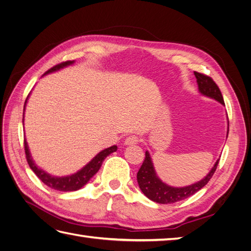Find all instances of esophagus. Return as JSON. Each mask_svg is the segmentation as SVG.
<instances>
[{
  "label": "esophagus",
  "mask_w": 251,
  "mask_h": 251,
  "mask_svg": "<svg viewBox=\"0 0 251 251\" xmlns=\"http://www.w3.org/2000/svg\"><path fill=\"white\" fill-rule=\"evenodd\" d=\"M139 137L138 136H136V135H131V136H128V137H126V141H125V143L126 144V146H132V144H136V143H138L139 142Z\"/></svg>",
  "instance_id": "esophagus-1"
}]
</instances>
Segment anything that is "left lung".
Listing matches in <instances>:
<instances>
[{"label": "left lung", "mask_w": 251, "mask_h": 251, "mask_svg": "<svg viewBox=\"0 0 251 251\" xmlns=\"http://www.w3.org/2000/svg\"><path fill=\"white\" fill-rule=\"evenodd\" d=\"M194 73L197 78V82H198L200 92L203 95L214 98V100L220 101L222 104H225L221 91H220L218 85L214 81V79L208 76V75H205L196 71ZM219 161L220 160L216 162L209 174L201 181L186 187L176 188L166 185L163 182L159 180V178L156 176L153 163L151 161V157L148 151H146V158H144L141 168L137 173V181L142 193L151 201L161 204L175 203L188 198V197H191L195 193L199 192L203 186L206 185L208 183V181L211 179V177L214 176Z\"/></svg>", "instance_id": "obj_1"}]
</instances>
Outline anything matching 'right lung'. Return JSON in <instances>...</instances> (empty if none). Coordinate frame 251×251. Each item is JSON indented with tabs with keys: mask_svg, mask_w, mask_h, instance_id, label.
Instances as JSON below:
<instances>
[{
	"mask_svg": "<svg viewBox=\"0 0 251 251\" xmlns=\"http://www.w3.org/2000/svg\"><path fill=\"white\" fill-rule=\"evenodd\" d=\"M72 63H73V60H67V62L57 64L55 66H53L52 68H50V69L48 71H46V73L45 74L56 71V70L60 69V68L66 67L67 65H71ZM24 149H25L27 162L30 166V169L34 172V174L41 179L43 183H45L47 186H49L53 189H56V191L73 192V191H77V189L82 187L91 178L94 176V175L98 172V170L100 169L104 158L109 156L111 153H113V151H115L117 150V147L113 146L111 148H108V149L101 151L100 153L97 154V156H95L82 170H80L76 174L72 175V176L62 177V178L50 176L49 174L45 173L44 171L37 168V166L34 164V162L32 161L31 156H30V154H29L28 146H27V142L25 139H24Z\"/></svg>",
	"mask_w": 251,
	"mask_h": 251,
	"instance_id": "add662e5",
	"label": "right lung"
}]
</instances>
